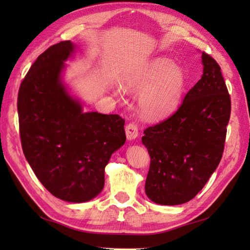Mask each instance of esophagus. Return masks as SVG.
Wrapping results in <instances>:
<instances>
[{
	"instance_id": "1",
	"label": "esophagus",
	"mask_w": 250,
	"mask_h": 250,
	"mask_svg": "<svg viewBox=\"0 0 250 250\" xmlns=\"http://www.w3.org/2000/svg\"><path fill=\"white\" fill-rule=\"evenodd\" d=\"M125 134H126V139L129 141H132L134 139H137L138 134H139V130L138 126L134 124H129L125 126Z\"/></svg>"
}]
</instances>
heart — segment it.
Masks as SVG:
<instances>
[{"instance_id":"heart-1","label":"heart","mask_w":250,"mask_h":250,"mask_svg":"<svg viewBox=\"0 0 250 250\" xmlns=\"http://www.w3.org/2000/svg\"><path fill=\"white\" fill-rule=\"evenodd\" d=\"M186 78L183 69L166 57H156L130 71L124 79L126 90L141 92L139 109L146 119L158 120L174 112L181 103ZM113 94L122 96L121 87Z\"/></svg>"}]
</instances>
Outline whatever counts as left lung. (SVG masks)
<instances>
[{"label": "left lung", "instance_id": "obj_1", "mask_svg": "<svg viewBox=\"0 0 250 250\" xmlns=\"http://www.w3.org/2000/svg\"><path fill=\"white\" fill-rule=\"evenodd\" d=\"M202 78L177 111L142 137L151 158L146 194L156 204L191 201L221 162L230 97L216 61L202 53Z\"/></svg>", "mask_w": 250, "mask_h": 250}]
</instances>
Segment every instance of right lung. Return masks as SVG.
Masks as SVG:
<instances>
[{
    "label": "right lung",
    "instance_id": "1",
    "mask_svg": "<svg viewBox=\"0 0 250 250\" xmlns=\"http://www.w3.org/2000/svg\"><path fill=\"white\" fill-rule=\"evenodd\" d=\"M76 46L64 41L40 55L21 83L18 97L25 158L45 188L70 203L88 202L104 186V167L125 145V120L84 112L62 80Z\"/></svg>",
    "mask_w": 250,
    "mask_h": 250
}]
</instances>
